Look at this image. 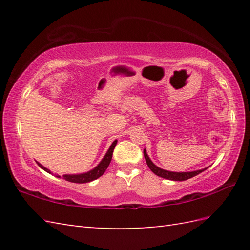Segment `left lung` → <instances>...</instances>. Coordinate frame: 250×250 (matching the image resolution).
I'll use <instances>...</instances> for the list:
<instances>
[{
  "instance_id": "obj_1",
  "label": "left lung",
  "mask_w": 250,
  "mask_h": 250,
  "mask_svg": "<svg viewBox=\"0 0 250 250\" xmlns=\"http://www.w3.org/2000/svg\"><path fill=\"white\" fill-rule=\"evenodd\" d=\"M144 157H145V160H146L148 167H149L151 169V172L155 173L157 176L166 178V179H169V180H177V182H183V180H187L191 177L196 176V175L205 171V169L207 168V167H205V168L198 169V171H192V172H169V171H167V169H163V168H160L159 167H157L156 164L150 160V158L148 157L146 149H144Z\"/></svg>"
}]
</instances>
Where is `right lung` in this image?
Wrapping results in <instances>:
<instances>
[{
  "mask_svg": "<svg viewBox=\"0 0 250 250\" xmlns=\"http://www.w3.org/2000/svg\"><path fill=\"white\" fill-rule=\"evenodd\" d=\"M116 144H117V140H115L113 142V144L110 145L109 149L107 150V152L105 153L104 158L102 159V160H101V162L94 168L90 169L89 172L82 173V174H65V175H63V179H65V180H67V182H71V183L84 184V183L92 182V180L101 177L104 174V172L106 171V168H107L108 166H109V163L111 161V157H113V151H114V148H115ZM37 164H39V167L41 168H43L44 171L51 174L50 169L45 167L44 166H42V164L39 163V162H37ZM57 177L60 178L59 175H58Z\"/></svg>",
  "mask_w": 250,
  "mask_h": 250,
  "instance_id": "add662e5",
  "label": "right lung"
}]
</instances>
